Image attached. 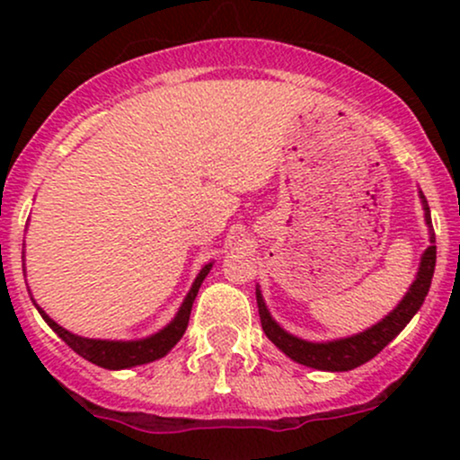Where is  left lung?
<instances>
[{"instance_id":"obj_1","label":"left lung","mask_w":460,"mask_h":460,"mask_svg":"<svg viewBox=\"0 0 460 460\" xmlns=\"http://www.w3.org/2000/svg\"><path fill=\"white\" fill-rule=\"evenodd\" d=\"M420 200H421V208H424L426 226H429L430 246L421 252L415 281L411 283L409 289H406L402 300H400V303L395 305V307L389 311L381 322L372 324L369 329L355 332V335L340 337V340H329V341L303 340V337H296L289 331H285L283 326L272 318V314L266 307V300H263L260 285H257L255 296H257V307H260L261 329L266 332L268 340H270L272 344L283 352V355H288L292 361L300 363V366L322 369V372H348V369H355L358 366H363V363H367L369 358L376 357L395 335H400V331L409 324L411 318H413L417 311H420L421 305H424L426 294H429L430 289L432 274H435V261H437L435 231H432L429 200H426L421 190H420Z\"/></svg>"}]
</instances>
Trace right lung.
<instances>
[{"label":"right lung","mask_w":460,"mask_h":460,"mask_svg":"<svg viewBox=\"0 0 460 460\" xmlns=\"http://www.w3.org/2000/svg\"><path fill=\"white\" fill-rule=\"evenodd\" d=\"M212 266L214 261H209L200 268L197 279H194L192 288H190L186 298H183L181 307H179V311L175 314V318L168 322L166 326H162L157 332H153L149 337H142V340H93V337L75 335V332L66 331L65 326L58 324L56 320H51L49 315L36 305V300L31 298L30 289L28 292H30L31 303H34V307L39 309L40 315H43V320L51 326V329H54L56 335L60 337L68 348H73V350L77 352L79 357H84L86 361H91L94 366L105 367V369H129L136 366H145V363L157 361V358L166 357L168 352L177 346V341L181 340L183 332L188 329L190 311H192V303L194 298H197L200 283L205 281V277H208L209 270H212Z\"/></svg>","instance_id":"add662e5"}]
</instances>
